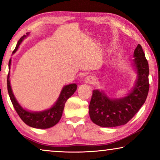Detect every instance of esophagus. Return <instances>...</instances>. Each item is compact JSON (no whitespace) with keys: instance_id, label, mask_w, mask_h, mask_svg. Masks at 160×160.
Returning a JSON list of instances; mask_svg holds the SVG:
<instances>
[{"instance_id":"esophagus-1","label":"esophagus","mask_w":160,"mask_h":160,"mask_svg":"<svg viewBox=\"0 0 160 160\" xmlns=\"http://www.w3.org/2000/svg\"><path fill=\"white\" fill-rule=\"evenodd\" d=\"M84 82L86 83V84H94V83L95 82V78L93 77V76H87L86 78H85Z\"/></svg>"}]
</instances>
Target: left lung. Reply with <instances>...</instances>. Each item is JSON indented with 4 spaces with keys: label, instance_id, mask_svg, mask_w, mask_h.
Masks as SVG:
<instances>
[{
    "label": "left lung",
    "instance_id": "obj_1",
    "mask_svg": "<svg viewBox=\"0 0 160 160\" xmlns=\"http://www.w3.org/2000/svg\"><path fill=\"white\" fill-rule=\"evenodd\" d=\"M133 57L138 78L132 90L128 95L119 99H110L103 92L98 89L93 91L89 113L91 120L97 125L113 128L125 124L145 102L149 89V68L140 44L135 48Z\"/></svg>",
    "mask_w": 160,
    "mask_h": 160
}]
</instances>
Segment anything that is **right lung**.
Returning a JSON list of instances; mask_svg holds the SVG:
<instances>
[{"mask_svg": "<svg viewBox=\"0 0 160 160\" xmlns=\"http://www.w3.org/2000/svg\"><path fill=\"white\" fill-rule=\"evenodd\" d=\"M27 36H28L29 32H27ZM27 36H24L21 37L20 39L17 42L16 48L13 51L12 54L15 53L17 50L18 49L19 46L20 45L23 39L26 38ZM11 66V60L8 62V68L10 69ZM7 89L11 101H12L14 108L16 110L17 113H18L21 119L25 122L28 126L32 127L34 128L38 129H47L52 128L58 123L62 117L63 109H64L65 104L67 100L73 95L75 91L77 89V85L76 84H71L66 85L63 87L60 96H59L58 100H57L55 104L54 105L52 108L43 111H39V112H31L28 111L25 109H24L20 105L17 101L14 94L12 92V87L10 85L9 80V72H8L7 76Z\"/></svg>", "mask_w": 160, "mask_h": 160, "instance_id": "obj_1", "label": "right lung"}]
</instances>
